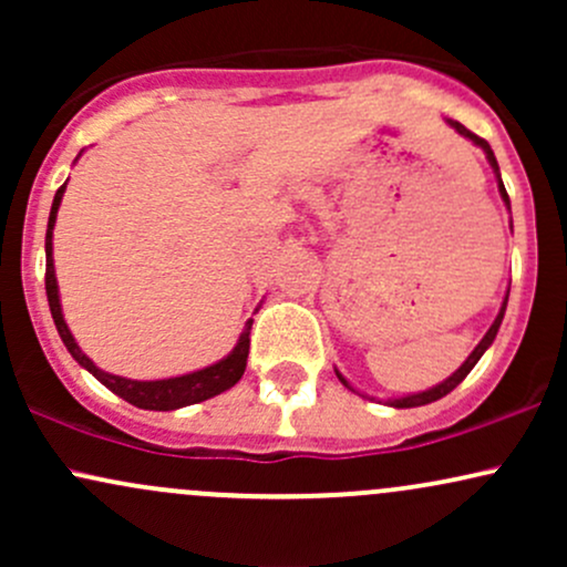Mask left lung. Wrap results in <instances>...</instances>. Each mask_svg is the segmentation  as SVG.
Segmentation results:
<instances>
[{
    "instance_id": "1",
    "label": "left lung",
    "mask_w": 567,
    "mask_h": 567,
    "mask_svg": "<svg viewBox=\"0 0 567 567\" xmlns=\"http://www.w3.org/2000/svg\"><path fill=\"white\" fill-rule=\"evenodd\" d=\"M447 125H451L455 133H461L464 135V138H470L474 146H480L485 152V157H487V162H491V167H493V173H496V178H498V192H501V199L506 202V207H509V194H506V188H504V181H501V173H498V162H496V154H493V148H491V143H487L485 138H480V135H474L472 130H466L464 125H461V122H455V120H447ZM506 301H509V292H506V298H504V303H501V311H498V317L496 320H493V324H491V330H487V333L483 336V341L477 343V347H474V351L470 357H466V362L464 365H461L458 370H455V373L451 375V379H445L442 383H437V386H432V389H426V392H419V394H408V396H396V400H389L386 405H392V408H419V405H429V402H437V400H442V396L445 394H451L455 386H458L461 381L466 379V375L472 373V368L477 365L480 362V357L485 354V349L491 347L493 343V338H496V333H498V328H501V320H504V311H506ZM336 375H338V381L343 383V386H349V381L343 379L341 373H338L336 370ZM351 389V386H349ZM351 392H354V389H351Z\"/></svg>"
}]
</instances>
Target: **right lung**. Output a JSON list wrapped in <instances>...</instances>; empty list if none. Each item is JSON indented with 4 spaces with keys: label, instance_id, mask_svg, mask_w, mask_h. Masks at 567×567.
Segmentation results:
<instances>
[{
    "label": "right lung",
    "instance_id": "obj_1",
    "mask_svg": "<svg viewBox=\"0 0 567 567\" xmlns=\"http://www.w3.org/2000/svg\"><path fill=\"white\" fill-rule=\"evenodd\" d=\"M63 192H66V184L55 192L53 207H50V220H48V237H44V256H48V271H44V290H48V303L50 315H53L58 336L66 343L76 362L84 370L95 375L97 381L106 389H112L116 396L127 400L130 405L143 408V410H178L186 405H194V402H205L210 396H216L226 389H231L234 383L243 379L245 365H247V351H250V324L252 320L245 322L243 336H239L237 347L231 349V354H226L224 360L216 362V365H207L202 370H194V373L175 375V379H162V381H133L122 379V375H112L106 370H101L90 360L84 351L76 347L74 336H71L66 320H63L61 311V296H58V279H55V266H53V229L58 218V207H61Z\"/></svg>",
    "mask_w": 567,
    "mask_h": 567
}]
</instances>
